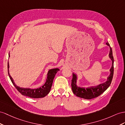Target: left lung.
Masks as SVG:
<instances>
[{
    "mask_svg": "<svg viewBox=\"0 0 125 125\" xmlns=\"http://www.w3.org/2000/svg\"><path fill=\"white\" fill-rule=\"evenodd\" d=\"M106 45L110 47L109 44L107 42ZM109 57L112 61V65L110 69L109 75L107 77V80L102 83L99 84L96 86H90L88 87H79L77 85L78 75L73 73V77L72 79L71 87L73 94L77 97L85 99H91L98 97L109 87L114 75V57L113 55L112 49L110 47V51L109 53Z\"/></svg>",
    "mask_w": 125,
    "mask_h": 125,
    "instance_id": "1",
    "label": "left lung"
}]
</instances>
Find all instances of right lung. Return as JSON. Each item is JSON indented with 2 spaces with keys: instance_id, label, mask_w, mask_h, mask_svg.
<instances>
[{
  "instance_id": "add662e5",
  "label": "right lung",
  "mask_w": 125,
  "mask_h": 125,
  "mask_svg": "<svg viewBox=\"0 0 125 125\" xmlns=\"http://www.w3.org/2000/svg\"><path fill=\"white\" fill-rule=\"evenodd\" d=\"M10 57V54L9 53V57ZM9 62H8V72L11 82L14 84L15 87L17 89V90L23 95L27 96L31 98H41L45 97L46 95L49 94L50 92L51 87H52L53 81L54 77L56 74V73L60 71V69L58 68H54L50 69L47 73V78L46 82L43 85L42 87L36 88V89H31L30 88H23L18 87L14 81L13 79L12 78L9 74Z\"/></svg>"
}]
</instances>
